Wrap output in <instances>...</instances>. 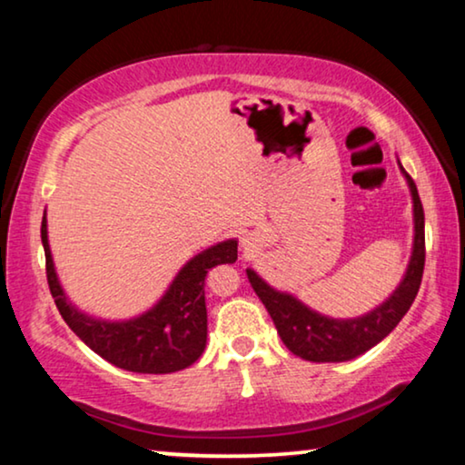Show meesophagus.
I'll return each mask as SVG.
<instances>
[{"instance_id":"1","label":"esophagus","mask_w":465,"mask_h":465,"mask_svg":"<svg viewBox=\"0 0 465 465\" xmlns=\"http://www.w3.org/2000/svg\"><path fill=\"white\" fill-rule=\"evenodd\" d=\"M240 249H242L246 255H249V252H255L259 249V238L255 233H244V236L240 238Z\"/></svg>"}]
</instances>
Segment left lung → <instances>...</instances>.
<instances>
[{"mask_svg":"<svg viewBox=\"0 0 465 465\" xmlns=\"http://www.w3.org/2000/svg\"><path fill=\"white\" fill-rule=\"evenodd\" d=\"M398 165L401 176L406 178L412 200V249L400 284L385 302H381L372 311L349 319L327 317V314L317 312L314 308L304 304L300 297L289 293V291L272 287L252 268H246L249 282L255 289L259 300L263 302V306L268 308L278 336L293 355L317 363L351 361V359L363 355L379 344L381 340H385L395 330V325L404 319L408 308L412 306L425 265V214L419 200L417 184L401 168L400 159Z\"/></svg>","mask_w":465,"mask_h":465,"instance_id":"obj_1","label":"left lung"}]
</instances>
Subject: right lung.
Returning <instances> with one entry per match:
<instances>
[{"label": "right lung", "instance_id": "obj_1", "mask_svg": "<svg viewBox=\"0 0 465 465\" xmlns=\"http://www.w3.org/2000/svg\"><path fill=\"white\" fill-rule=\"evenodd\" d=\"M42 246L46 255L48 287L70 330L99 357L135 374L178 372L202 357L208 340L203 293L208 270L238 259L236 238L208 246L176 272L163 295L144 312L129 319H104L80 311L65 293L48 244L46 210L42 216Z\"/></svg>", "mask_w": 465, "mask_h": 465}]
</instances>
